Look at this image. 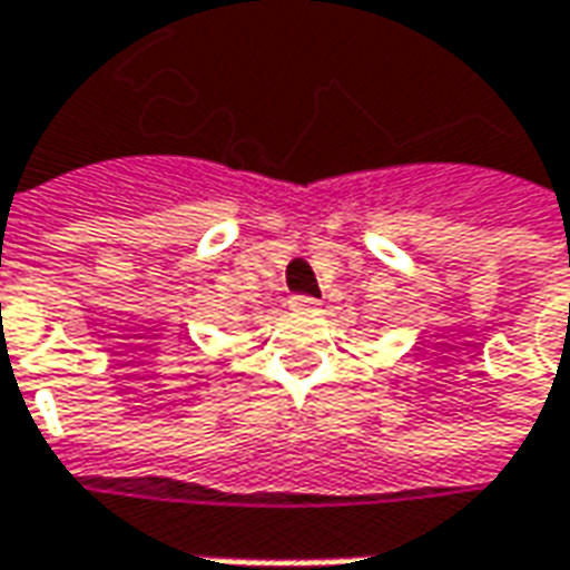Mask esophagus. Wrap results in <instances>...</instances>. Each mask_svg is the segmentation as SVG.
<instances>
[{"mask_svg":"<svg viewBox=\"0 0 570 570\" xmlns=\"http://www.w3.org/2000/svg\"><path fill=\"white\" fill-rule=\"evenodd\" d=\"M288 307L301 309V313H309V309H320V301L309 297V294H292V297H288Z\"/></svg>","mask_w":570,"mask_h":570,"instance_id":"34e87169","label":"esophagus"}]
</instances>
